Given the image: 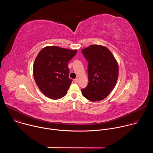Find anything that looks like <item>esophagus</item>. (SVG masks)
<instances>
[{
  "label": "esophagus",
  "mask_w": 153,
  "mask_h": 153,
  "mask_svg": "<svg viewBox=\"0 0 153 153\" xmlns=\"http://www.w3.org/2000/svg\"><path fill=\"white\" fill-rule=\"evenodd\" d=\"M74 82L75 83H77V82H78V79H77V78H76V79H74Z\"/></svg>",
  "instance_id": "esophagus-1"
}]
</instances>
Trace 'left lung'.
Returning <instances> with one entry per match:
<instances>
[{
    "instance_id": "1",
    "label": "left lung",
    "mask_w": 153,
    "mask_h": 153,
    "mask_svg": "<svg viewBox=\"0 0 153 153\" xmlns=\"http://www.w3.org/2000/svg\"><path fill=\"white\" fill-rule=\"evenodd\" d=\"M88 64V85L82 89L83 97L93 102L106 98L116 84L118 63L106 47L91 45L82 50Z\"/></svg>"
}]
</instances>
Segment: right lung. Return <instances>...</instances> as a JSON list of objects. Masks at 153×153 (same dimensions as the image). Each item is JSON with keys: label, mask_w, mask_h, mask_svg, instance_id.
<instances>
[{"label": "right lung", "mask_w": 153, "mask_h": 153, "mask_svg": "<svg viewBox=\"0 0 153 153\" xmlns=\"http://www.w3.org/2000/svg\"><path fill=\"white\" fill-rule=\"evenodd\" d=\"M76 53L56 46L41 50L34 63L33 76L43 94L54 100L67 94L73 80L69 78L68 63Z\"/></svg>", "instance_id": "obj_1"}]
</instances>
